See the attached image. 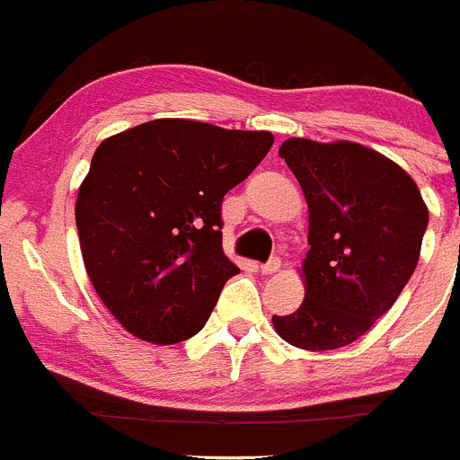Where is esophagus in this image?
<instances>
[{
  "label": "esophagus",
  "instance_id": "esophagus-1",
  "mask_svg": "<svg viewBox=\"0 0 460 460\" xmlns=\"http://www.w3.org/2000/svg\"><path fill=\"white\" fill-rule=\"evenodd\" d=\"M280 270V258H270L265 265H260V271L262 274H276Z\"/></svg>",
  "mask_w": 460,
  "mask_h": 460
}]
</instances>
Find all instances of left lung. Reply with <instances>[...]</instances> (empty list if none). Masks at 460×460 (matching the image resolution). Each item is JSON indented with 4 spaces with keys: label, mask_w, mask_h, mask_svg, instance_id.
I'll return each mask as SVG.
<instances>
[{
    "label": "left lung",
    "mask_w": 460,
    "mask_h": 460,
    "mask_svg": "<svg viewBox=\"0 0 460 460\" xmlns=\"http://www.w3.org/2000/svg\"><path fill=\"white\" fill-rule=\"evenodd\" d=\"M279 156L306 195L311 251L302 306L271 320L295 348L336 350L394 306L420 262L429 209L403 168L357 142L290 137Z\"/></svg>",
    "instance_id": "left-lung-1"
}]
</instances>
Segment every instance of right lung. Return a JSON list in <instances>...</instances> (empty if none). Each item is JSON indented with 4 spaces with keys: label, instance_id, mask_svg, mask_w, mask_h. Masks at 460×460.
Returning <instances> with one entry per match:
<instances>
[{
    "label": "right lung",
    "instance_id": "1",
    "mask_svg": "<svg viewBox=\"0 0 460 460\" xmlns=\"http://www.w3.org/2000/svg\"><path fill=\"white\" fill-rule=\"evenodd\" d=\"M274 136L154 119L93 152L75 202L80 251L101 302L133 336L180 343L205 327L227 279L223 195Z\"/></svg>",
    "mask_w": 460,
    "mask_h": 460
}]
</instances>
